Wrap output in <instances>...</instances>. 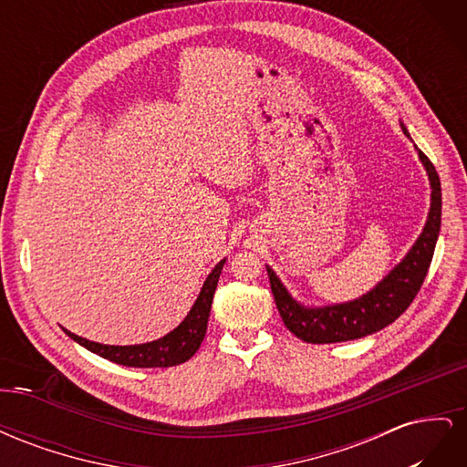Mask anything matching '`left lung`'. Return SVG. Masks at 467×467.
Instances as JSON below:
<instances>
[{"label":"left lung","mask_w":467,"mask_h":467,"mask_svg":"<svg viewBox=\"0 0 467 467\" xmlns=\"http://www.w3.org/2000/svg\"><path fill=\"white\" fill-rule=\"evenodd\" d=\"M403 132L407 134L405 129ZM417 151L422 165L427 167L432 187L429 220L417 244L407 253V257L372 292L348 304L307 309L290 298V294L280 285L276 275L266 266L278 314L285 321L286 329L302 338V341L312 345H327L366 337L384 329L386 325L398 319L415 300L429 273L442 218L441 179H438L436 169L427 155L420 150Z\"/></svg>","instance_id":"1"}]
</instances>
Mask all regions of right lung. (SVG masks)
<instances>
[{"label": "right lung", "instance_id": "obj_1", "mask_svg": "<svg viewBox=\"0 0 467 467\" xmlns=\"http://www.w3.org/2000/svg\"><path fill=\"white\" fill-rule=\"evenodd\" d=\"M223 263L225 261H220L214 266V271L208 275L199 298H196L185 321H182L177 329L165 335L163 338H158V341H151L146 345H132V347H112V345L93 343L66 329L64 331L72 337L76 343L95 352V355L122 366H132V368H169V366L187 362L194 352L201 348V343L204 341L212 298H214Z\"/></svg>", "mask_w": 467, "mask_h": 467}]
</instances>
